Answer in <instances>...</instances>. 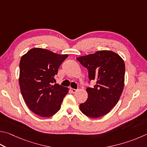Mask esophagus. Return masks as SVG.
I'll list each match as a JSON object with an SVG mask.
<instances>
[{
	"instance_id": "obj_1",
	"label": "esophagus",
	"mask_w": 147,
	"mask_h": 147,
	"mask_svg": "<svg viewBox=\"0 0 147 147\" xmlns=\"http://www.w3.org/2000/svg\"><path fill=\"white\" fill-rule=\"evenodd\" d=\"M71 91L72 92V93H75L77 91V90L73 89V88H71Z\"/></svg>"
}]
</instances>
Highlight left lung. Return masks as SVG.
Instances as JSON below:
<instances>
[{"label":"left lung","mask_w":147,"mask_h":147,"mask_svg":"<svg viewBox=\"0 0 147 147\" xmlns=\"http://www.w3.org/2000/svg\"><path fill=\"white\" fill-rule=\"evenodd\" d=\"M86 67L94 87H87V101L80 105L83 114L96 118L108 114L118 102L124 87L125 66L119 55L111 51H99L76 58Z\"/></svg>","instance_id":"1"}]
</instances>
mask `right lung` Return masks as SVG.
Instances as JSON below:
<instances>
[{
  "label": "right lung",
  "mask_w": 147,
  "mask_h": 147,
  "mask_svg": "<svg viewBox=\"0 0 147 147\" xmlns=\"http://www.w3.org/2000/svg\"><path fill=\"white\" fill-rule=\"evenodd\" d=\"M68 55H58L42 48H33L20 61L19 85L21 94L29 109L49 118L60 110L69 89L56 80L59 67Z\"/></svg>",
  "instance_id": "1"
}]
</instances>
